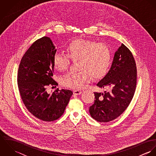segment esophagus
<instances>
[{"instance_id":"esophagus-1","label":"esophagus","mask_w":156,"mask_h":156,"mask_svg":"<svg viewBox=\"0 0 156 156\" xmlns=\"http://www.w3.org/2000/svg\"><path fill=\"white\" fill-rule=\"evenodd\" d=\"M82 92V91L80 90H73V94H74V95H77L81 94Z\"/></svg>"}]
</instances>
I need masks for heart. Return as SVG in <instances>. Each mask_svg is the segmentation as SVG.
I'll return each instance as SVG.
<instances>
[{
    "label": "heart",
    "mask_w": 156,
    "mask_h": 156,
    "mask_svg": "<svg viewBox=\"0 0 156 156\" xmlns=\"http://www.w3.org/2000/svg\"><path fill=\"white\" fill-rule=\"evenodd\" d=\"M67 54L56 53L53 57L55 68L60 72L66 71L70 59L79 61L80 71L69 73L61 78V85L72 89H80L91 79L103 77L108 72L112 61L111 50L105 44L94 41L76 39L66 48Z\"/></svg>",
    "instance_id": "b5f03b06"
}]
</instances>
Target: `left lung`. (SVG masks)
Masks as SVG:
<instances>
[{"mask_svg":"<svg viewBox=\"0 0 156 156\" xmlns=\"http://www.w3.org/2000/svg\"><path fill=\"white\" fill-rule=\"evenodd\" d=\"M137 68L130 50L123 44L115 52L111 68L97 85L109 91L94 92L90 116L100 122L111 121L120 116L130 105L135 92Z\"/></svg>","mask_w":156,"mask_h":156,"instance_id":"left-lung-1","label":"left lung"}]
</instances>
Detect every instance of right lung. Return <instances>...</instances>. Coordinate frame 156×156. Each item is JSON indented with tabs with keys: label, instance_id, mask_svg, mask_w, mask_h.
<instances>
[{
	"label": "right lung",
	"instance_id": "add662e5",
	"mask_svg": "<svg viewBox=\"0 0 156 156\" xmlns=\"http://www.w3.org/2000/svg\"><path fill=\"white\" fill-rule=\"evenodd\" d=\"M56 49L50 38L37 40L28 48L20 63L17 84L26 109L44 121L59 118L73 94L68 89L47 93L48 86H57L53 76V57Z\"/></svg>",
	"mask_w": 156,
	"mask_h": 156
}]
</instances>
